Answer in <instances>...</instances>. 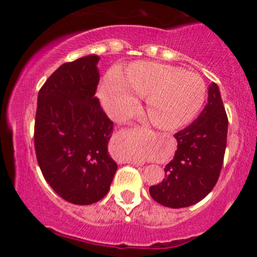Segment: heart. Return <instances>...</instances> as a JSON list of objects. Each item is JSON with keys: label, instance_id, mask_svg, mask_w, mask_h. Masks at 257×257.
Masks as SVG:
<instances>
[{"label": "heart", "instance_id": "obj_1", "mask_svg": "<svg viewBox=\"0 0 257 257\" xmlns=\"http://www.w3.org/2000/svg\"><path fill=\"white\" fill-rule=\"evenodd\" d=\"M135 95L145 98V111L152 125L175 131L196 118L204 105L206 87L197 73L153 61H135L122 76L108 72L102 78L100 98L112 116L131 113L137 105Z\"/></svg>", "mask_w": 257, "mask_h": 257}]
</instances>
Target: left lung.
<instances>
[{
    "instance_id": "left-lung-1",
    "label": "left lung",
    "mask_w": 257,
    "mask_h": 257,
    "mask_svg": "<svg viewBox=\"0 0 257 257\" xmlns=\"http://www.w3.org/2000/svg\"><path fill=\"white\" fill-rule=\"evenodd\" d=\"M228 119L217 84L208 88V104L192 124L176 133L178 150L164 168L166 179L150 187L159 204L179 209L205 198L219 179Z\"/></svg>"
}]
</instances>
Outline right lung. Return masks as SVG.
Listing matches in <instances>:
<instances>
[{"instance_id": "right-lung-1", "label": "right lung", "mask_w": 257, "mask_h": 257, "mask_svg": "<svg viewBox=\"0 0 257 257\" xmlns=\"http://www.w3.org/2000/svg\"><path fill=\"white\" fill-rule=\"evenodd\" d=\"M99 55L63 64L38 91L35 150L44 179L78 205L107 194L117 163L108 153L113 122L95 98Z\"/></svg>"}]
</instances>
